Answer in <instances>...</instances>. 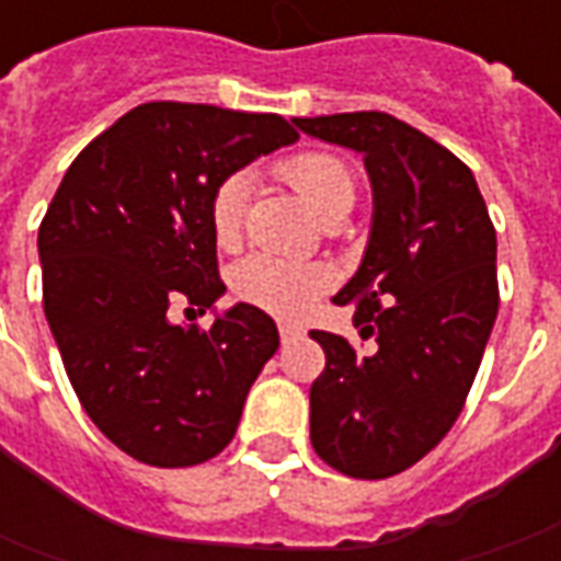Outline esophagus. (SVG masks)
I'll list each match as a JSON object with an SVG mask.
<instances>
[{
  "label": "esophagus",
  "mask_w": 561,
  "mask_h": 561,
  "mask_svg": "<svg viewBox=\"0 0 561 561\" xmlns=\"http://www.w3.org/2000/svg\"><path fill=\"white\" fill-rule=\"evenodd\" d=\"M279 336L282 342L300 340V336H304V328H297V324H279Z\"/></svg>",
  "instance_id": "obj_1"
}]
</instances>
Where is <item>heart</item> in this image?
Listing matches in <instances>:
<instances>
[{
    "mask_svg": "<svg viewBox=\"0 0 561 561\" xmlns=\"http://www.w3.org/2000/svg\"><path fill=\"white\" fill-rule=\"evenodd\" d=\"M276 171L318 219H336L352 209L357 183L352 168L340 156L306 149L282 161ZM245 197H249L245 173L225 176L209 197V233L219 249H237L243 240ZM330 282L333 276L328 267L291 264L273 255H249L231 270L233 294L279 318H300L309 312L318 297L328 291Z\"/></svg>",
    "mask_w": 561,
    "mask_h": 561,
    "instance_id": "heart-1",
    "label": "heart"
}]
</instances>
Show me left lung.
<instances>
[{
  "label": "left lung",
  "instance_id": "8db88e82",
  "mask_svg": "<svg viewBox=\"0 0 561 561\" xmlns=\"http://www.w3.org/2000/svg\"><path fill=\"white\" fill-rule=\"evenodd\" d=\"M312 138L364 156L373 231L333 304L376 336L357 354L312 330L324 373L309 390L312 447L348 478L381 481L433 450L466 405L499 312L495 228L462 161L381 111L297 116Z\"/></svg>",
  "mask_w": 561,
  "mask_h": 561
}]
</instances>
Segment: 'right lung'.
<instances>
[{
  "label": "right lung",
  "instance_id": "obj_1",
  "mask_svg": "<svg viewBox=\"0 0 561 561\" xmlns=\"http://www.w3.org/2000/svg\"><path fill=\"white\" fill-rule=\"evenodd\" d=\"M276 114L140 104L83 147L38 228L44 316L83 412L119 450L159 469L221 454L249 388L279 348L257 306L213 328L168 321L225 294L209 233L216 185L294 144Z\"/></svg>",
  "mask_w": 561,
  "mask_h": 561
}]
</instances>
